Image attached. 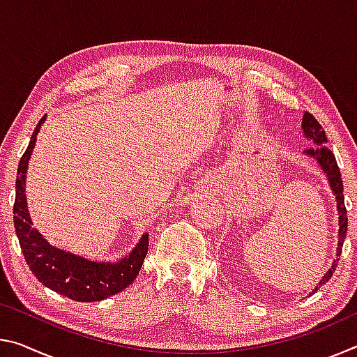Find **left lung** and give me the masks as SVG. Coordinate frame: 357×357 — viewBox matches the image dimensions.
Returning a JSON list of instances; mask_svg holds the SVG:
<instances>
[{"label":"left lung","instance_id":"obj_1","mask_svg":"<svg viewBox=\"0 0 357 357\" xmlns=\"http://www.w3.org/2000/svg\"><path fill=\"white\" fill-rule=\"evenodd\" d=\"M302 130H304L305 138H309V140L315 144V146L305 149L304 154L312 157V159H315L317 164L321 167L323 173L326 174V178H328L331 190L335 195L337 213H338V244H337V253H335L337 258L332 261V266L328 269V273L323 275V279L319 280L317 288L310 293L313 294L319 287L324 285V283L331 279L332 274L335 273L337 263L338 259H340L343 241L347 238L348 217H347V208H345V197H343L342 174H340V170H338L335 155L332 154V151L328 146H326V143H328V137H326L321 124H319L310 113H304V118H302Z\"/></svg>","mask_w":357,"mask_h":357}]
</instances>
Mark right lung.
<instances>
[{"mask_svg":"<svg viewBox=\"0 0 357 357\" xmlns=\"http://www.w3.org/2000/svg\"><path fill=\"white\" fill-rule=\"evenodd\" d=\"M47 114L36 126L25 154L22 155L15 181L14 227L26 263L42 285L66 298L78 302H96L123 291L135 280L148 253L149 239L144 233L129 255L118 261H96L69 250L58 249L33 227L26 203V172L40 126Z\"/></svg>","mask_w":357,"mask_h":357,"instance_id":"1","label":"right lung"}]
</instances>
